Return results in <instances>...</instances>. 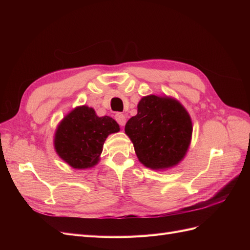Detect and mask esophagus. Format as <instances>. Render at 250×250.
<instances>
[{"label": "esophagus", "instance_id": "esophagus-1", "mask_svg": "<svg viewBox=\"0 0 250 250\" xmlns=\"http://www.w3.org/2000/svg\"><path fill=\"white\" fill-rule=\"evenodd\" d=\"M115 119H116V121L119 123L120 126H124L125 125V123H126V117L123 115V113H121V112L116 113Z\"/></svg>", "mask_w": 250, "mask_h": 250}]
</instances>
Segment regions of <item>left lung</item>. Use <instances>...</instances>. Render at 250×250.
<instances>
[{
	"mask_svg": "<svg viewBox=\"0 0 250 250\" xmlns=\"http://www.w3.org/2000/svg\"><path fill=\"white\" fill-rule=\"evenodd\" d=\"M192 121L178 101L154 95L142 98L138 115L125 125L140 162L151 169L177 165L190 145Z\"/></svg>",
	"mask_w": 250,
	"mask_h": 250,
	"instance_id": "8db88e82",
	"label": "left lung"
}]
</instances>
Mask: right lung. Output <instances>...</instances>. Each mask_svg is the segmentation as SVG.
Listing matches in <instances>:
<instances>
[{"mask_svg":"<svg viewBox=\"0 0 250 250\" xmlns=\"http://www.w3.org/2000/svg\"><path fill=\"white\" fill-rule=\"evenodd\" d=\"M120 130L110 117L99 118L93 108H75L59 124L55 133L58 155L75 169L95 166L102 152L107 135Z\"/></svg>","mask_w":250,"mask_h":250,"instance_id":"add662e5","label":"right lung"}]
</instances>
